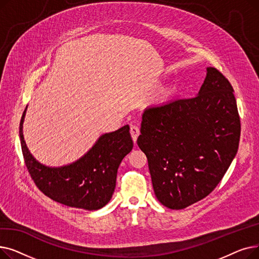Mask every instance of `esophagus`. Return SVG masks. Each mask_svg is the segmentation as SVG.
Returning <instances> with one entry per match:
<instances>
[{
    "label": "esophagus",
    "instance_id": "34e87169",
    "mask_svg": "<svg viewBox=\"0 0 259 259\" xmlns=\"http://www.w3.org/2000/svg\"><path fill=\"white\" fill-rule=\"evenodd\" d=\"M130 133H131V137H132L133 142L137 143L138 138H139V135H140V129L137 126H131Z\"/></svg>",
    "mask_w": 259,
    "mask_h": 259
}]
</instances>
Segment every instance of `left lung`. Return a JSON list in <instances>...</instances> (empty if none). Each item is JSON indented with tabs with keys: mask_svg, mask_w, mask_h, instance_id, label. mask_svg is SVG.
<instances>
[{
	"mask_svg": "<svg viewBox=\"0 0 259 259\" xmlns=\"http://www.w3.org/2000/svg\"><path fill=\"white\" fill-rule=\"evenodd\" d=\"M234 90L213 67L195 98L150 107L138 145L148 158L158 201L181 210L205 198L234 159L240 119Z\"/></svg>",
	"mask_w": 259,
	"mask_h": 259,
	"instance_id": "obj_1",
	"label": "left lung"
}]
</instances>
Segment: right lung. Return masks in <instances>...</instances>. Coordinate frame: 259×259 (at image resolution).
Here are the masks:
<instances>
[{
  "label": "right lung",
  "mask_w": 259,
  "mask_h": 259,
  "mask_svg": "<svg viewBox=\"0 0 259 259\" xmlns=\"http://www.w3.org/2000/svg\"><path fill=\"white\" fill-rule=\"evenodd\" d=\"M27 107L20 122V140L25 164L36 187L49 198L65 206L99 210L110 201L117 169L133 148L129 125L104 133L77 160L61 167L40 164L30 153L23 134Z\"/></svg>",
  "instance_id": "1"
}]
</instances>
